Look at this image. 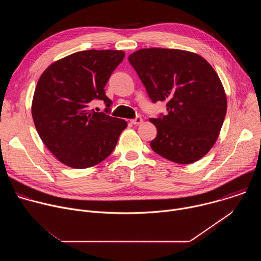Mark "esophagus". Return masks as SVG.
I'll use <instances>...</instances> for the list:
<instances>
[{
  "label": "esophagus",
  "mask_w": 261,
  "mask_h": 261,
  "mask_svg": "<svg viewBox=\"0 0 261 261\" xmlns=\"http://www.w3.org/2000/svg\"><path fill=\"white\" fill-rule=\"evenodd\" d=\"M142 122H143V121H142V119H141L140 117H136L135 119L131 120V123H132L133 125H140Z\"/></svg>",
  "instance_id": "esophagus-1"
}]
</instances>
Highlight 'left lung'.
I'll return each mask as SVG.
<instances>
[{"label":"left lung","mask_w":261,"mask_h":261,"mask_svg":"<svg viewBox=\"0 0 261 261\" xmlns=\"http://www.w3.org/2000/svg\"><path fill=\"white\" fill-rule=\"evenodd\" d=\"M153 102L165 101L167 115L150 119L157 128L152 150L179 164L205 156L224 122L227 99L214 68L197 54L143 48L128 58Z\"/></svg>","instance_id":"1"}]
</instances>
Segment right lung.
Instances as JSON below:
<instances>
[{
    "label": "right lung",
    "mask_w": 261,
    "mask_h": 261,
    "mask_svg": "<svg viewBox=\"0 0 261 261\" xmlns=\"http://www.w3.org/2000/svg\"><path fill=\"white\" fill-rule=\"evenodd\" d=\"M122 50H84L49 65L37 83L32 117L43 143L63 164L88 168L105 160L127 122L107 115L111 100L104 87L124 60ZM103 99L106 114L89 109Z\"/></svg>",
    "instance_id": "right-lung-1"
}]
</instances>
